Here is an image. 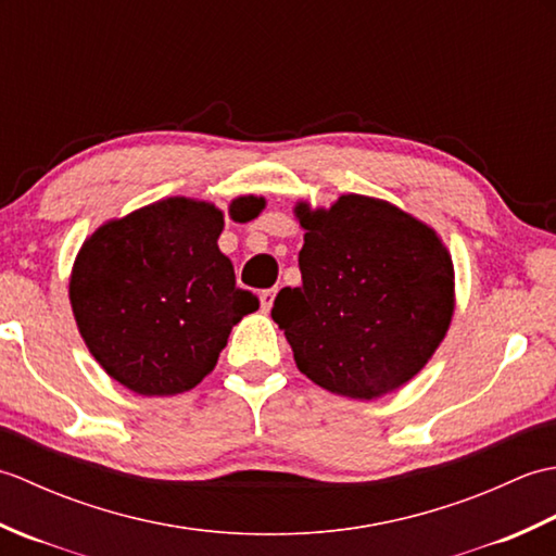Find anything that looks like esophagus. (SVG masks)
Wrapping results in <instances>:
<instances>
[{
    "instance_id": "obj_1",
    "label": "esophagus",
    "mask_w": 556,
    "mask_h": 556,
    "mask_svg": "<svg viewBox=\"0 0 556 556\" xmlns=\"http://www.w3.org/2000/svg\"><path fill=\"white\" fill-rule=\"evenodd\" d=\"M275 296H277V289L275 287L260 291V305H263L265 313L271 308V303H275Z\"/></svg>"
}]
</instances>
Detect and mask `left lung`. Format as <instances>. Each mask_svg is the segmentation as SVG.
<instances>
[{
  "label": "left lung",
  "instance_id": "obj_1",
  "mask_svg": "<svg viewBox=\"0 0 556 556\" xmlns=\"http://www.w3.org/2000/svg\"><path fill=\"white\" fill-rule=\"evenodd\" d=\"M301 285L281 289L271 317L299 370L329 392L368 401L406 384L444 339L454 267L437 233L365 195L329 210L299 205Z\"/></svg>",
  "mask_w": 556,
  "mask_h": 556
}]
</instances>
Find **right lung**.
Here are the masks:
<instances>
[{
	"label": "right lung",
	"instance_id": "add662e5",
	"mask_svg": "<svg viewBox=\"0 0 556 556\" xmlns=\"http://www.w3.org/2000/svg\"><path fill=\"white\" fill-rule=\"evenodd\" d=\"M265 200H233L236 222L257 217ZM215 205L160 200L104 224L83 243L71 275V308L92 356L116 382L143 396L193 389L215 368L231 327L257 311L236 287L217 239Z\"/></svg>",
	"mask_w": 556,
	"mask_h": 556
}]
</instances>
